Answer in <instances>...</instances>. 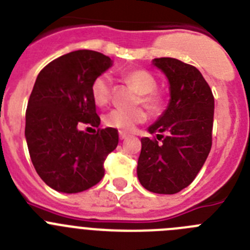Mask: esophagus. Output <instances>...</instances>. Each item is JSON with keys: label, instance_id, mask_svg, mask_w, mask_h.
<instances>
[{"label": "esophagus", "instance_id": "1", "mask_svg": "<svg viewBox=\"0 0 250 250\" xmlns=\"http://www.w3.org/2000/svg\"><path fill=\"white\" fill-rule=\"evenodd\" d=\"M119 135H120V139H121V140H124V139H126L127 136H129V135H127V134H126V132H124V131H120V132H119Z\"/></svg>", "mask_w": 250, "mask_h": 250}]
</instances>
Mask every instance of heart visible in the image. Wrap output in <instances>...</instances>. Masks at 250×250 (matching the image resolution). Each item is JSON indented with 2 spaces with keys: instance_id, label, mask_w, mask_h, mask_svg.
I'll use <instances>...</instances> for the list:
<instances>
[{
  "instance_id": "1",
  "label": "heart",
  "mask_w": 250,
  "mask_h": 250,
  "mask_svg": "<svg viewBox=\"0 0 250 250\" xmlns=\"http://www.w3.org/2000/svg\"><path fill=\"white\" fill-rule=\"evenodd\" d=\"M124 81L132 86L139 95L135 105H143L150 112H158L163 106V95L156 89L155 77L146 70H131L124 75ZM91 98L98 106L109 104L112 98V80L107 74L99 75L91 83ZM146 120V112L141 107L132 110L114 109L104 116L106 126L114 127L121 131H132L136 125Z\"/></svg>"
}]
</instances>
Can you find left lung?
<instances>
[{"mask_svg":"<svg viewBox=\"0 0 250 250\" xmlns=\"http://www.w3.org/2000/svg\"><path fill=\"white\" fill-rule=\"evenodd\" d=\"M170 83L169 106L141 139L138 178L156 194H175L191 184L211 149L214 96L193 65L173 57L154 59Z\"/></svg>","mask_w":250,"mask_h":250,"instance_id":"left-lung-1","label":"left lung"}]
</instances>
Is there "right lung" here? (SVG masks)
I'll use <instances>...</instances> for the list:
<instances>
[{
	"label": "right lung",
	"instance_id": "1",
	"mask_svg": "<svg viewBox=\"0 0 250 250\" xmlns=\"http://www.w3.org/2000/svg\"><path fill=\"white\" fill-rule=\"evenodd\" d=\"M111 66L101 52L79 50L57 57L40 71L26 109L25 136L40 178L61 193L98 184L104 163L119 143L114 127L101 129L91 98L92 81ZM96 127L94 134L81 132Z\"/></svg>",
	"mask_w": 250,
	"mask_h": 250
}]
</instances>
